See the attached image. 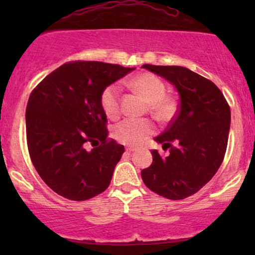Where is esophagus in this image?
<instances>
[{"label":"esophagus","instance_id":"34e87169","mask_svg":"<svg viewBox=\"0 0 255 255\" xmlns=\"http://www.w3.org/2000/svg\"><path fill=\"white\" fill-rule=\"evenodd\" d=\"M126 151L129 152V153H130V152H134V151H135V148H134V147H127V150H126Z\"/></svg>","mask_w":255,"mask_h":255}]
</instances>
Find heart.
<instances>
[{"instance_id": "b5f03b06", "label": "heart", "mask_w": 255, "mask_h": 255, "mask_svg": "<svg viewBox=\"0 0 255 255\" xmlns=\"http://www.w3.org/2000/svg\"><path fill=\"white\" fill-rule=\"evenodd\" d=\"M130 86L150 104V109L159 120H168L174 113V105L165 97V85L156 75L142 73L131 79ZM120 86L111 84L105 87L101 96V104L108 118L115 119L120 114ZM154 131L150 120L126 119L114 127V137L119 142L129 146H139Z\"/></svg>"}]
</instances>
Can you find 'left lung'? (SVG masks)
Here are the masks:
<instances>
[{
  "instance_id": "left-lung-1",
  "label": "left lung",
  "mask_w": 255,
  "mask_h": 255,
  "mask_svg": "<svg viewBox=\"0 0 255 255\" xmlns=\"http://www.w3.org/2000/svg\"><path fill=\"white\" fill-rule=\"evenodd\" d=\"M147 69L169 81L180 96L176 118L154 141L170 147L162 158L152 150L153 162L141 171L152 192L171 200L197 193L221 166L230 129V108L223 93L209 79L186 67L152 66Z\"/></svg>"
}]
</instances>
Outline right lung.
Segmentation results:
<instances>
[{"instance_id": "obj_1", "label": "right lung", "mask_w": 255, "mask_h": 255, "mask_svg": "<svg viewBox=\"0 0 255 255\" xmlns=\"http://www.w3.org/2000/svg\"><path fill=\"white\" fill-rule=\"evenodd\" d=\"M134 69L97 61L64 63L32 91L26 107L28 152L57 194L83 201L109 187L125 147L107 139L101 96Z\"/></svg>"}]
</instances>
